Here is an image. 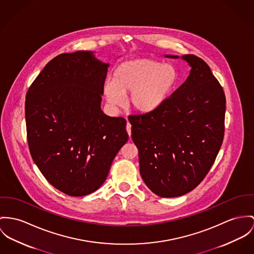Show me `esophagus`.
<instances>
[{"label": "esophagus", "mask_w": 254, "mask_h": 254, "mask_svg": "<svg viewBox=\"0 0 254 254\" xmlns=\"http://www.w3.org/2000/svg\"><path fill=\"white\" fill-rule=\"evenodd\" d=\"M127 133H128V135L130 137L131 135V125L127 122Z\"/></svg>", "instance_id": "34e87169"}]
</instances>
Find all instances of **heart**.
I'll use <instances>...</instances> for the list:
<instances>
[{"instance_id":"obj_1","label":"heart","mask_w":254,"mask_h":254,"mask_svg":"<svg viewBox=\"0 0 254 254\" xmlns=\"http://www.w3.org/2000/svg\"><path fill=\"white\" fill-rule=\"evenodd\" d=\"M179 78L175 66L152 59H136L121 64L113 73L112 82L104 85L103 93L114 107L124 104L129 94L130 107L140 113L159 108L172 94Z\"/></svg>"}]
</instances>
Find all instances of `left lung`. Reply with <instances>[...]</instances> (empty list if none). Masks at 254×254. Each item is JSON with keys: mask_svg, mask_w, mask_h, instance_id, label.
Here are the masks:
<instances>
[{"mask_svg": "<svg viewBox=\"0 0 254 254\" xmlns=\"http://www.w3.org/2000/svg\"><path fill=\"white\" fill-rule=\"evenodd\" d=\"M182 59L191 66L187 80L155 111L128 117L141 177L155 194L167 198L184 195L203 181L224 136L222 87L202 59Z\"/></svg>", "mask_w": 254, "mask_h": 254, "instance_id": "obj_1", "label": "left lung"}]
</instances>
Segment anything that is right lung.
I'll return each mask as SVG.
<instances>
[{
  "instance_id": "right-lung-1",
  "label": "right lung",
  "mask_w": 254,
  "mask_h": 254,
  "mask_svg": "<svg viewBox=\"0 0 254 254\" xmlns=\"http://www.w3.org/2000/svg\"><path fill=\"white\" fill-rule=\"evenodd\" d=\"M108 65L91 51L60 54L26 95L32 158L45 179L67 195L99 189L128 140L126 119L106 116L100 109Z\"/></svg>"
}]
</instances>
